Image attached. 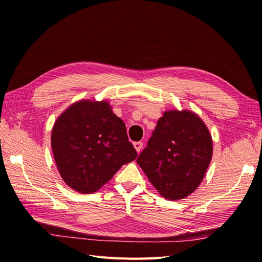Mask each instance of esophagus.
Segmentation results:
<instances>
[{
	"instance_id": "esophagus-1",
	"label": "esophagus",
	"mask_w": 262,
	"mask_h": 262,
	"mask_svg": "<svg viewBox=\"0 0 262 262\" xmlns=\"http://www.w3.org/2000/svg\"><path fill=\"white\" fill-rule=\"evenodd\" d=\"M142 146H143V143L141 141H137V142H134V147L136 148L137 152H140V150L142 149Z\"/></svg>"
}]
</instances>
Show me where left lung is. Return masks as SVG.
<instances>
[{
  "mask_svg": "<svg viewBox=\"0 0 262 262\" xmlns=\"http://www.w3.org/2000/svg\"><path fill=\"white\" fill-rule=\"evenodd\" d=\"M212 157V139L199 116L166 112L137 159L159 194L170 201L190 195L203 181Z\"/></svg>",
  "mask_w": 262,
  "mask_h": 262,
  "instance_id": "8db88e82",
  "label": "left lung"
}]
</instances>
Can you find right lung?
Wrapping results in <instances>:
<instances>
[{"instance_id":"add662e5","label":"right lung","mask_w":262,"mask_h":262,"mask_svg":"<svg viewBox=\"0 0 262 262\" xmlns=\"http://www.w3.org/2000/svg\"><path fill=\"white\" fill-rule=\"evenodd\" d=\"M52 150L63 182L80 193L96 192L123 164L136 159L126 126L106 101H79L55 122Z\"/></svg>"}]
</instances>
